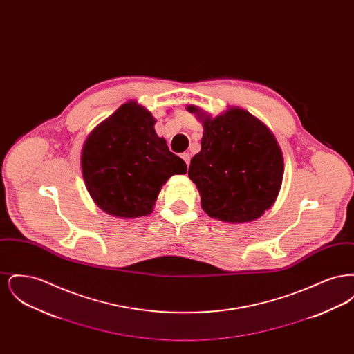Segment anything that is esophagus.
I'll return each mask as SVG.
<instances>
[{
  "label": "esophagus",
  "mask_w": 354,
  "mask_h": 354,
  "mask_svg": "<svg viewBox=\"0 0 354 354\" xmlns=\"http://www.w3.org/2000/svg\"><path fill=\"white\" fill-rule=\"evenodd\" d=\"M182 159L185 160V165H187V166H189V162H191V155H189L188 152H183V153H182Z\"/></svg>",
  "instance_id": "1"
}]
</instances>
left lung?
I'll return each mask as SVG.
<instances>
[{
  "label": "left lung",
  "mask_w": 354,
  "mask_h": 354,
  "mask_svg": "<svg viewBox=\"0 0 354 354\" xmlns=\"http://www.w3.org/2000/svg\"><path fill=\"white\" fill-rule=\"evenodd\" d=\"M203 124L202 149L188 169L204 212L225 223H250L274 204L284 175L281 149L270 129L231 106L212 117L187 104Z\"/></svg>",
  "instance_id": "8db88e82"
}]
</instances>
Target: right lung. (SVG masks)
<instances>
[{"instance_id":"1","label":"right lung","mask_w":354,"mask_h":354,"mask_svg":"<svg viewBox=\"0 0 354 354\" xmlns=\"http://www.w3.org/2000/svg\"><path fill=\"white\" fill-rule=\"evenodd\" d=\"M155 122L146 107L126 102L84 140V185L94 203L111 216L150 215L163 185L172 175L187 172L185 160L156 134Z\"/></svg>"}]
</instances>
